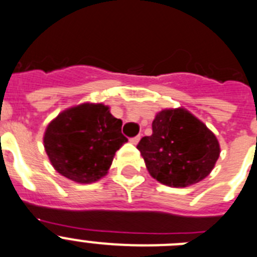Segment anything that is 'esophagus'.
Here are the masks:
<instances>
[{
    "instance_id": "obj_1",
    "label": "esophagus",
    "mask_w": 257,
    "mask_h": 257,
    "mask_svg": "<svg viewBox=\"0 0 257 257\" xmlns=\"http://www.w3.org/2000/svg\"><path fill=\"white\" fill-rule=\"evenodd\" d=\"M139 140H140V135H138V136H135V138H133V139H131L130 142L133 143L134 145H136V144H138V143H139Z\"/></svg>"
}]
</instances>
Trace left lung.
Wrapping results in <instances>:
<instances>
[{
    "label": "left lung",
    "mask_w": 257,
    "mask_h": 257,
    "mask_svg": "<svg viewBox=\"0 0 257 257\" xmlns=\"http://www.w3.org/2000/svg\"><path fill=\"white\" fill-rule=\"evenodd\" d=\"M152 130L138 144L152 178L167 187L185 188L210 175L220 156V144L189 110L163 109L156 114Z\"/></svg>",
    "instance_id": "left-lung-1"
}]
</instances>
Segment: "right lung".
I'll return each mask as SVG.
<instances>
[{"instance_id": "1", "label": "right lung", "mask_w": 257, "mask_h": 257, "mask_svg": "<svg viewBox=\"0 0 257 257\" xmlns=\"http://www.w3.org/2000/svg\"><path fill=\"white\" fill-rule=\"evenodd\" d=\"M121 127L108 105L79 104L47 124L45 151L60 175L78 184L95 183L108 174L115 152L127 142Z\"/></svg>"}]
</instances>
